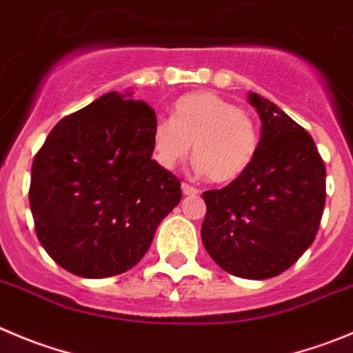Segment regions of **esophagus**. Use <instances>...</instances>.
<instances>
[{
  "instance_id": "esophagus-1",
  "label": "esophagus",
  "mask_w": 353,
  "mask_h": 353,
  "mask_svg": "<svg viewBox=\"0 0 353 353\" xmlns=\"http://www.w3.org/2000/svg\"><path fill=\"white\" fill-rule=\"evenodd\" d=\"M181 190H183L184 195H190V196H192V195H199V193H200L195 186H192V184H188V183L181 184Z\"/></svg>"
}]
</instances>
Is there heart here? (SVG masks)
Returning <instances> with one entry per match:
<instances>
[{"label":"heart","instance_id":"heart-1","mask_svg":"<svg viewBox=\"0 0 353 353\" xmlns=\"http://www.w3.org/2000/svg\"><path fill=\"white\" fill-rule=\"evenodd\" d=\"M199 172L214 183H232L249 170L259 150L254 120L233 102L214 92L200 90L177 99L172 120L160 118L151 130L157 163L174 169L192 151Z\"/></svg>","mask_w":353,"mask_h":353}]
</instances>
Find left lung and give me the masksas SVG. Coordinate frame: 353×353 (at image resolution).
I'll return each mask as SVG.
<instances>
[{"label":"left lung","mask_w":353,"mask_h":353,"mask_svg":"<svg viewBox=\"0 0 353 353\" xmlns=\"http://www.w3.org/2000/svg\"><path fill=\"white\" fill-rule=\"evenodd\" d=\"M261 120L252 165L223 190L202 193V242L225 272L251 281L281 275L317 235L325 165L308 132L268 99L249 92Z\"/></svg>","instance_id":"left-lung-1"}]
</instances>
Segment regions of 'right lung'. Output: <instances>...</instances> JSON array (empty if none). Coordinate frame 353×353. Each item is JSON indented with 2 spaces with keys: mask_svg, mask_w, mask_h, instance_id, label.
Here are the masks:
<instances>
[{
  "mask_svg": "<svg viewBox=\"0 0 353 353\" xmlns=\"http://www.w3.org/2000/svg\"><path fill=\"white\" fill-rule=\"evenodd\" d=\"M110 92L59 121L31 169L38 240L57 265L85 279L120 275L143 259L181 183L151 158L157 114Z\"/></svg>",
  "mask_w": 353,
  "mask_h": 353,
  "instance_id": "obj_1",
  "label": "right lung"
}]
</instances>
